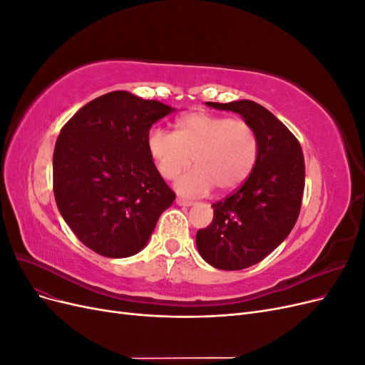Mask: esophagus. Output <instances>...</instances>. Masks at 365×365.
Segmentation results:
<instances>
[{
    "mask_svg": "<svg viewBox=\"0 0 365 365\" xmlns=\"http://www.w3.org/2000/svg\"><path fill=\"white\" fill-rule=\"evenodd\" d=\"M176 204L184 205V207H190L193 202L189 200H184V197H176Z\"/></svg>",
    "mask_w": 365,
    "mask_h": 365,
    "instance_id": "34e87169",
    "label": "esophagus"
}]
</instances>
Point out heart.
<instances>
[{
	"label": "heart",
	"instance_id": "b5f03b06",
	"mask_svg": "<svg viewBox=\"0 0 365 365\" xmlns=\"http://www.w3.org/2000/svg\"><path fill=\"white\" fill-rule=\"evenodd\" d=\"M152 161L164 180L176 182L182 195H205L212 187L231 192L247 181L259 157V135L247 120L205 111L184 115L175 132L152 128L146 138Z\"/></svg>",
	"mask_w": 365,
	"mask_h": 365
}]
</instances>
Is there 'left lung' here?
Instances as JSON below:
<instances>
[{
    "label": "left lung",
    "instance_id": "1",
    "mask_svg": "<svg viewBox=\"0 0 365 365\" xmlns=\"http://www.w3.org/2000/svg\"><path fill=\"white\" fill-rule=\"evenodd\" d=\"M233 111L259 135V157L240 187L212 204L213 220L196 233L201 257L224 271L259 263L288 237L300 215L304 157L292 132L267 108L251 101L207 102Z\"/></svg>",
    "mask_w": 365,
    "mask_h": 365
}]
</instances>
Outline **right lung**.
I'll return each instance as SVG.
<instances>
[{
  "label": "right lung",
  "mask_w": 365,
  "mask_h": 365,
  "mask_svg": "<svg viewBox=\"0 0 365 365\" xmlns=\"http://www.w3.org/2000/svg\"><path fill=\"white\" fill-rule=\"evenodd\" d=\"M172 108L128 91L82 106L61 129L53 153V192L65 222L105 257L145 248L175 200L153 164L146 138Z\"/></svg>",
  "instance_id": "right-lung-1"
}]
</instances>
